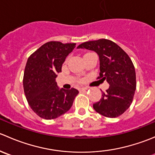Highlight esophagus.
I'll return each mask as SVG.
<instances>
[{
  "label": "esophagus",
  "instance_id": "34e87169",
  "mask_svg": "<svg viewBox=\"0 0 155 155\" xmlns=\"http://www.w3.org/2000/svg\"><path fill=\"white\" fill-rule=\"evenodd\" d=\"M79 90L81 91H86V90H87V87H81L80 89H79Z\"/></svg>",
  "mask_w": 155,
  "mask_h": 155
}]
</instances>
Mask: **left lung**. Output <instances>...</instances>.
Listing matches in <instances>:
<instances>
[{
    "label": "left lung",
    "instance_id": "left-lung-1",
    "mask_svg": "<svg viewBox=\"0 0 155 155\" xmlns=\"http://www.w3.org/2000/svg\"><path fill=\"white\" fill-rule=\"evenodd\" d=\"M77 48L91 50L98 54L101 70L98 79L109 84L100 101L94 104V110L108 118L122 115L132 104L137 87L135 68L128 54L107 39L85 42Z\"/></svg>",
    "mask_w": 155,
    "mask_h": 155
}]
</instances>
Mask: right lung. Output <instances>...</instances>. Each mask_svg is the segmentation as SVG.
<instances>
[{
	"mask_svg": "<svg viewBox=\"0 0 155 155\" xmlns=\"http://www.w3.org/2000/svg\"><path fill=\"white\" fill-rule=\"evenodd\" d=\"M76 43L50 41L28 59L23 78L25 94L30 107L40 118L54 119L67 112L79 91L59 89L55 79Z\"/></svg>",
	"mask_w": 155,
	"mask_h": 155,
	"instance_id": "obj_1",
	"label": "right lung"
}]
</instances>
